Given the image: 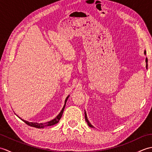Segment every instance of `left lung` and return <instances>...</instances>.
I'll use <instances>...</instances> for the list:
<instances>
[{
    "mask_svg": "<svg viewBox=\"0 0 152 152\" xmlns=\"http://www.w3.org/2000/svg\"><path fill=\"white\" fill-rule=\"evenodd\" d=\"M144 54L146 55V51H144ZM146 69H148V59H147V58H146ZM85 119H86V122H87V124H88V125L90 127L95 128V127H93V126L91 124V123H90V122L89 121L88 119V116H87L86 111H85Z\"/></svg>",
    "mask_w": 152,
    "mask_h": 152,
    "instance_id": "8db88e82",
    "label": "left lung"
}]
</instances>
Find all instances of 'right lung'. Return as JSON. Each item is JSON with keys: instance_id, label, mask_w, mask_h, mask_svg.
<instances>
[{"instance_id": "obj_1", "label": "right lung", "mask_w": 152, "mask_h": 152, "mask_svg": "<svg viewBox=\"0 0 152 152\" xmlns=\"http://www.w3.org/2000/svg\"><path fill=\"white\" fill-rule=\"evenodd\" d=\"M69 95L67 96V97L66 98L65 101H64V106L63 107L62 110H61V111L60 112V113L59 114H58L56 118H55L53 119H52V120H51L50 121H48V122H46V123H40V124H38V123H37V122H29V121H27L26 120H24V119H21V118H19V116L18 117L20 118L21 120L23 121H24L25 124H27L29 126H31V127H36V128H38V129H42V128H44L46 127H48V126H51V125H53L55 124H57L58 122L59 121L60 119L61 118V116H62L63 115V111H64V107H65V105H66V101H67V99H69Z\"/></svg>"}]
</instances>
